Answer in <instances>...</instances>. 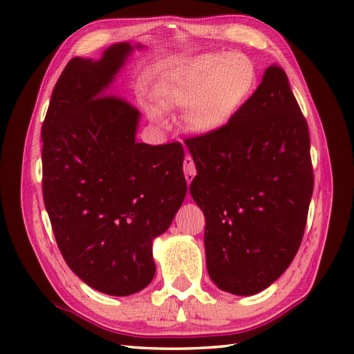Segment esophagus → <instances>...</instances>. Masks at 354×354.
I'll list each match as a JSON object with an SVG mask.
<instances>
[{"mask_svg":"<svg viewBox=\"0 0 354 354\" xmlns=\"http://www.w3.org/2000/svg\"><path fill=\"white\" fill-rule=\"evenodd\" d=\"M184 175H185V179L189 184L193 181L194 175H196V167H194V161L190 155H187L184 158Z\"/></svg>","mask_w":354,"mask_h":354,"instance_id":"34e87169","label":"esophagus"}]
</instances>
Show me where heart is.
<instances>
[{
    "mask_svg": "<svg viewBox=\"0 0 354 354\" xmlns=\"http://www.w3.org/2000/svg\"><path fill=\"white\" fill-rule=\"evenodd\" d=\"M255 68L243 55H205L185 62L165 82L162 94L169 104L192 108L193 129L213 133L227 126L251 95ZM153 115L160 111L153 109Z\"/></svg>",
    "mask_w": 354,
    "mask_h": 354,
    "instance_id": "b5f03b06",
    "label": "heart"
}]
</instances>
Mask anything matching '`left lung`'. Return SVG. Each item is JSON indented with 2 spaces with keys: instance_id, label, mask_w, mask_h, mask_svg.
<instances>
[{
  "instance_id": "left-lung-1",
  "label": "left lung",
  "mask_w": 354,
  "mask_h": 354,
  "mask_svg": "<svg viewBox=\"0 0 354 354\" xmlns=\"http://www.w3.org/2000/svg\"><path fill=\"white\" fill-rule=\"evenodd\" d=\"M185 145L209 278L234 295L266 289L298 252L313 193L309 127L286 73L269 66L227 126Z\"/></svg>"
}]
</instances>
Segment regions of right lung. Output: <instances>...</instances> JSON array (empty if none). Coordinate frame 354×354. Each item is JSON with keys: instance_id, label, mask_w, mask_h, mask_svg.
Returning a JSON list of instances; mask_svg holds the SVG:
<instances>
[{"instance_id": "right-lung-1", "label": "right lung", "mask_w": 354, "mask_h": 354, "mask_svg": "<svg viewBox=\"0 0 354 354\" xmlns=\"http://www.w3.org/2000/svg\"><path fill=\"white\" fill-rule=\"evenodd\" d=\"M74 57L53 89L42 123V194L59 251L95 290L126 297L155 275L152 240L185 198L181 142L135 141L140 111L108 92L126 56Z\"/></svg>"}]
</instances>
